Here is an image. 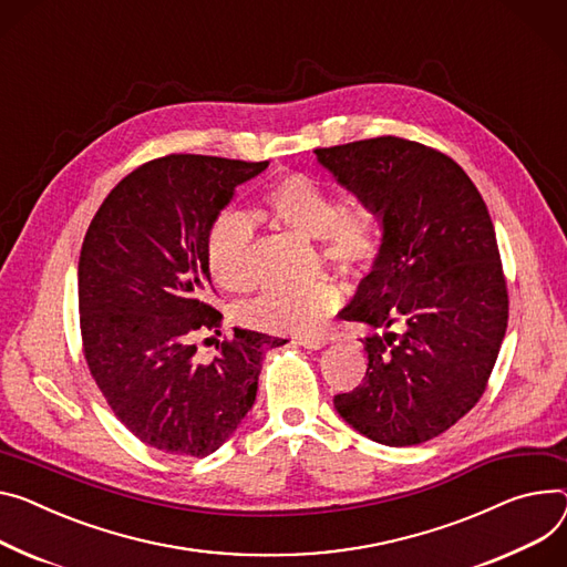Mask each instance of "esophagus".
Segmentation results:
<instances>
[{"label":"esophagus","instance_id":"esophagus-1","mask_svg":"<svg viewBox=\"0 0 567 567\" xmlns=\"http://www.w3.org/2000/svg\"><path fill=\"white\" fill-rule=\"evenodd\" d=\"M297 342L301 347H307V350H322V347L327 344V336L322 333H309V336H299Z\"/></svg>","mask_w":567,"mask_h":567}]
</instances>
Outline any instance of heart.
Here are the masks:
<instances>
[{"mask_svg":"<svg viewBox=\"0 0 567 567\" xmlns=\"http://www.w3.org/2000/svg\"><path fill=\"white\" fill-rule=\"evenodd\" d=\"M279 220L311 238H320L324 260L342 272L365 268L383 243V217L372 204L342 206L333 190L307 174H290L264 195ZM254 227L240 210H220L206 231V268L210 279L231 292L251 286ZM336 303V290L327 281H313L295 290H266L247 301L240 316L247 324L301 333L313 329Z\"/></svg>","mask_w":567,"mask_h":567,"instance_id":"1","label":"heart"}]
</instances>
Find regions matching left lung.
<instances>
[{"label":"left lung","mask_w":567,"mask_h":567,"mask_svg":"<svg viewBox=\"0 0 567 567\" xmlns=\"http://www.w3.org/2000/svg\"><path fill=\"white\" fill-rule=\"evenodd\" d=\"M316 156L383 217L374 268L340 311L374 329L363 338L368 370L333 406L374 443H426L484 395L506 333L508 292L486 202L456 161L406 138Z\"/></svg>","instance_id":"8db88e82"}]
</instances>
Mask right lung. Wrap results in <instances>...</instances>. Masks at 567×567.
<instances>
[{"label":"right lung","instance_id":"1","mask_svg":"<svg viewBox=\"0 0 567 567\" xmlns=\"http://www.w3.org/2000/svg\"><path fill=\"white\" fill-rule=\"evenodd\" d=\"M268 161L169 154L109 193L79 256L83 357L115 417L145 445L208 456L256 400L260 361L284 338L234 329L202 363L195 338L220 333L208 303L206 231L236 186Z\"/></svg>","mask_w":567,"mask_h":567}]
</instances>
